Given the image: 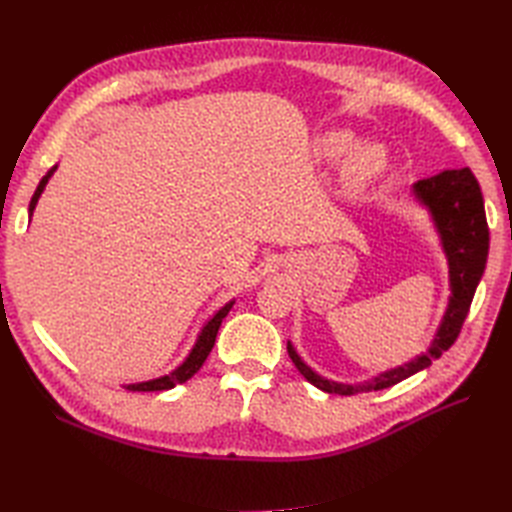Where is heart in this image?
Listing matches in <instances>:
<instances>
[{"label":"heart","mask_w":512,"mask_h":512,"mask_svg":"<svg viewBox=\"0 0 512 512\" xmlns=\"http://www.w3.org/2000/svg\"><path fill=\"white\" fill-rule=\"evenodd\" d=\"M316 158L322 162H342V183L348 190H363L382 175L386 151L378 143H363L352 130L335 128L324 132L314 143Z\"/></svg>","instance_id":"heart-1"}]
</instances>
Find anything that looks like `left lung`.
Instances as JSON below:
<instances>
[{"instance_id":"obj_1","label":"left lung","mask_w":512,"mask_h":512,"mask_svg":"<svg viewBox=\"0 0 512 512\" xmlns=\"http://www.w3.org/2000/svg\"><path fill=\"white\" fill-rule=\"evenodd\" d=\"M410 194L431 218L433 228L438 232L442 252L448 265V297L446 312L442 316L440 327L433 335L427 352L416 354L404 365L386 369L382 374L363 380V382H335L320 376L318 371L309 367L299 352L288 342V354L292 363L303 374L307 382H312L316 389L335 395H356L389 389V386L414 376L431 365V361L455 344L461 331V324L470 312V303L474 299L476 286L485 273L487 254H489V228L485 218V203L480 194V185L472 175L470 168L459 170H442L429 179H421L410 185Z\"/></svg>"}]
</instances>
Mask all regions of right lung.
Masks as SVG:
<instances>
[{
	"label": "right lung",
	"instance_id": "add662e5",
	"mask_svg": "<svg viewBox=\"0 0 512 512\" xmlns=\"http://www.w3.org/2000/svg\"><path fill=\"white\" fill-rule=\"evenodd\" d=\"M55 170H57V164L49 170V173H46V175L40 179L38 188H36V192H34V196H32V203H29V220H32V215H34V211H36L38 200H40V196H42V192H44V188H46V183L51 181ZM232 305H235V299L228 301L226 305H222V307L218 309V312H215V314L203 324V329H200L198 335H196V342H194L192 350L188 352V356H185V359H183L173 371H168V374H164V376H160V378H153V380L126 384V389H128V391H166V389H173L175 384H183L185 380H190V378L196 374V371H198L200 367H203V363L207 361V356H209V352H211V348H213V344H215V337H218L220 324H222V320L226 318V314L230 312Z\"/></svg>",
	"mask_w": 512,
	"mask_h": 512
}]
</instances>
